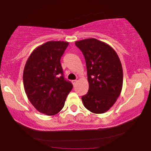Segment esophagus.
Listing matches in <instances>:
<instances>
[{
  "instance_id": "esophagus-1",
  "label": "esophagus",
  "mask_w": 151,
  "mask_h": 151,
  "mask_svg": "<svg viewBox=\"0 0 151 151\" xmlns=\"http://www.w3.org/2000/svg\"><path fill=\"white\" fill-rule=\"evenodd\" d=\"M77 80H72V84L74 85V86L76 85V83H77Z\"/></svg>"
}]
</instances>
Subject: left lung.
Returning a JSON list of instances; mask_svg holds the SVG:
<instances>
[{"label": "left lung", "instance_id": "obj_1", "mask_svg": "<svg viewBox=\"0 0 151 151\" xmlns=\"http://www.w3.org/2000/svg\"><path fill=\"white\" fill-rule=\"evenodd\" d=\"M86 63L89 90L82 96L85 107L96 114L109 110L121 94L123 68L119 57L107 44L91 38L75 42Z\"/></svg>", "mask_w": 151, "mask_h": 151}]
</instances>
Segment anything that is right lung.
Here are the masks:
<instances>
[{
  "label": "right lung",
  "instance_id": "1",
  "mask_svg": "<svg viewBox=\"0 0 151 151\" xmlns=\"http://www.w3.org/2000/svg\"><path fill=\"white\" fill-rule=\"evenodd\" d=\"M68 42L50 41L35 49L23 71V84L29 101L42 113L54 115L64 106L73 85L63 76L60 58Z\"/></svg>",
  "mask_w": 151,
  "mask_h": 151
}]
</instances>
